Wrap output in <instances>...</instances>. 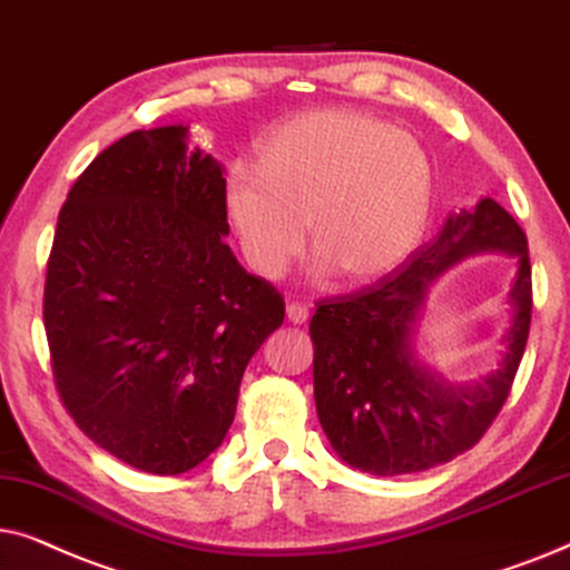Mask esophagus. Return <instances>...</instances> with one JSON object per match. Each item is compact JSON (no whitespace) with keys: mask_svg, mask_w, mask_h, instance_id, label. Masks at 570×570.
Instances as JSON below:
<instances>
[{"mask_svg":"<svg viewBox=\"0 0 570 570\" xmlns=\"http://www.w3.org/2000/svg\"><path fill=\"white\" fill-rule=\"evenodd\" d=\"M309 317V309L305 305H299V302H289L286 305V321L294 323V325H302Z\"/></svg>","mask_w":570,"mask_h":570,"instance_id":"esophagus-1","label":"esophagus"}]
</instances>
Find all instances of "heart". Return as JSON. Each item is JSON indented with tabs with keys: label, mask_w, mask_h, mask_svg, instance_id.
<instances>
[{
	"label": "heart",
	"mask_w": 570,
	"mask_h": 570,
	"mask_svg": "<svg viewBox=\"0 0 570 570\" xmlns=\"http://www.w3.org/2000/svg\"><path fill=\"white\" fill-rule=\"evenodd\" d=\"M432 164L389 121L348 109L305 111L263 140L257 169L234 164L224 210L249 268L278 278L305 245L313 271L352 281L396 271L428 229Z\"/></svg>",
	"instance_id": "b5f03b06"
}]
</instances>
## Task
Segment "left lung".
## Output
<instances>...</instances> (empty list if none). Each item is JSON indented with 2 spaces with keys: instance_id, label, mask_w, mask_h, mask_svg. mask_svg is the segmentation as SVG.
Returning a JSON list of instances; mask_svg holds the SVG:
<instances>
[{
  "instance_id": "left-lung-1",
  "label": "left lung",
  "mask_w": 570,
  "mask_h": 570,
  "mask_svg": "<svg viewBox=\"0 0 570 570\" xmlns=\"http://www.w3.org/2000/svg\"><path fill=\"white\" fill-rule=\"evenodd\" d=\"M517 257L501 360L474 382H445L419 354V328L436 281L466 256ZM532 321L527 234L482 197L445 218L435 242L381 284L315 309V409L341 461L377 476L414 474L472 449L495 420L519 370Z\"/></svg>"
}]
</instances>
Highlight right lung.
Masks as SVG:
<instances>
[{
    "label": "right lung",
    "instance_id": "1",
    "mask_svg": "<svg viewBox=\"0 0 570 570\" xmlns=\"http://www.w3.org/2000/svg\"><path fill=\"white\" fill-rule=\"evenodd\" d=\"M224 181L189 125H166L98 154L59 210L43 294L59 396L148 474L224 443L247 362L284 323L281 294L224 242Z\"/></svg>",
    "mask_w": 570,
    "mask_h": 570
}]
</instances>
